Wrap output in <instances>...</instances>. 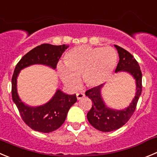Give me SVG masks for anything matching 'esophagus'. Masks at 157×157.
Masks as SVG:
<instances>
[{
  "label": "esophagus",
  "instance_id": "esophagus-1",
  "mask_svg": "<svg viewBox=\"0 0 157 157\" xmlns=\"http://www.w3.org/2000/svg\"><path fill=\"white\" fill-rule=\"evenodd\" d=\"M84 96H85V94H84L82 93V92H79V93L77 94V100H80V99L83 98H84Z\"/></svg>",
  "mask_w": 157,
  "mask_h": 157
}]
</instances>
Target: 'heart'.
Instances as JSON below:
<instances>
[{"mask_svg":"<svg viewBox=\"0 0 157 157\" xmlns=\"http://www.w3.org/2000/svg\"><path fill=\"white\" fill-rule=\"evenodd\" d=\"M118 55L112 47H92L78 45L72 48L64 56V66L57 67L59 78L69 87L78 84L82 76L83 83L94 87L105 83L115 70Z\"/></svg>","mask_w":157,"mask_h":157,"instance_id":"heart-1","label":"heart"}]
</instances>
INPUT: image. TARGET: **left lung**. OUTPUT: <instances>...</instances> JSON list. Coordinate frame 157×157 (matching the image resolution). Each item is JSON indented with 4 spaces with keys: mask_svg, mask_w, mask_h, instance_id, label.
<instances>
[{
    "mask_svg": "<svg viewBox=\"0 0 157 157\" xmlns=\"http://www.w3.org/2000/svg\"><path fill=\"white\" fill-rule=\"evenodd\" d=\"M119 56V61L115 73L126 72L136 80V91L135 98L127 108L121 110L111 108L105 105L101 96L104 84L93 87L85 93L92 101L91 109L87 113V120L96 129L101 132H112L121 128L130 119L136 110V105L142 93V72L140 65L131 53L115 45Z\"/></svg>",
    "mask_w": 157,
    "mask_h": 157,
    "instance_id": "8db88e82",
    "label": "left lung"
}]
</instances>
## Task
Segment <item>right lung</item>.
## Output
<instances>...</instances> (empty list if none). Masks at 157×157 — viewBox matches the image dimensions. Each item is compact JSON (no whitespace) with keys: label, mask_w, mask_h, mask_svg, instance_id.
I'll return each mask as SVG.
<instances>
[{"label":"right lung","mask_w":157,"mask_h":157,"mask_svg":"<svg viewBox=\"0 0 157 157\" xmlns=\"http://www.w3.org/2000/svg\"><path fill=\"white\" fill-rule=\"evenodd\" d=\"M69 45L42 44L29 51L20 59L11 80V95L23 121L35 131L49 133L63 124L70 107L77 101L76 94H66L57 90L52 98L43 105L32 107L20 99L17 91V78L22 69L35 64L48 66L55 70L57 63Z\"/></svg>","instance_id":"add662e5"}]
</instances>
